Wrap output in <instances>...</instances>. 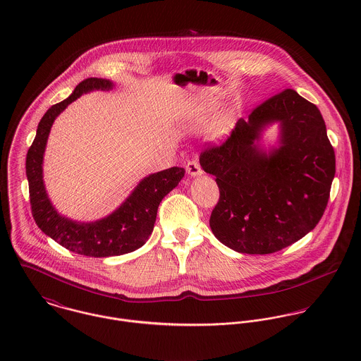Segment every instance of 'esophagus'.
<instances>
[{
  "label": "esophagus",
  "instance_id": "obj_1",
  "mask_svg": "<svg viewBox=\"0 0 361 361\" xmlns=\"http://www.w3.org/2000/svg\"><path fill=\"white\" fill-rule=\"evenodd\" d=\"M186 172L190 176H200L203 173V169L200 166V162L197 159H190L186 164Z\"/></svg>",
  "mask_w": 361,
  "mask_h": 361
}]
</instances>
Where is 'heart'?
Wrapping results in <instances>:
<instances>
[{"label": "heart", "instance_id": "heart-1", "mask_svg": "<svg viewBox=\"0 0 361 361\" xmlns=\"http://www.w3.org/2000/svg\"><path fill=\"white\" fill-rule=\"evenodd\" d=\"M203 122H204V123H206V122H207L206 119H204V121H203Z\"/></svg>", "mask_w": 361, "mask_h": 361}]
</instances>
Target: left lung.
<instances>
[{"label":"left lung","mask_w":361,"mask_h":361,"mask_svg":"<svg viewBox=\"0 0 361 361\" xmlns=\"http://www.w3.org/2000/svg\"><path fill=\"white\" fill-rule=\"evenodd\" d=\"M281 123V146L269 155L254 143ZM219 200L209 216L215 238L238 253L269 255L300 240L319 222L335 176V152L317 105L286 89L240 118L221 146L200 154Z\"/></svg>","instance_id":"left-lung-1"}]
</instances>
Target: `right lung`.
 <instances>
[{"label":"right lung","mask_w":361,"mask_h":361,"mask_svg":"<svg viewBox=\"0 0 361 361\" xmlns=\"http://www.w3.org/2000/svg\"><path fill=\"white\" fill-rule=\"evenodd\" d=\"M112 86V82L99 78L80 82L66 100L54 104L44 114L26 155L30 206L37 226L62 247L87 257L121 256L142 247L153 232L161 200L185 176V169L179 166L146 176L122 206L96 222H76L55 211L44 188L42 166L52 122L83 93L111 90Z\"/></svg>","instance_id":"obj_1"}]
</instances>
